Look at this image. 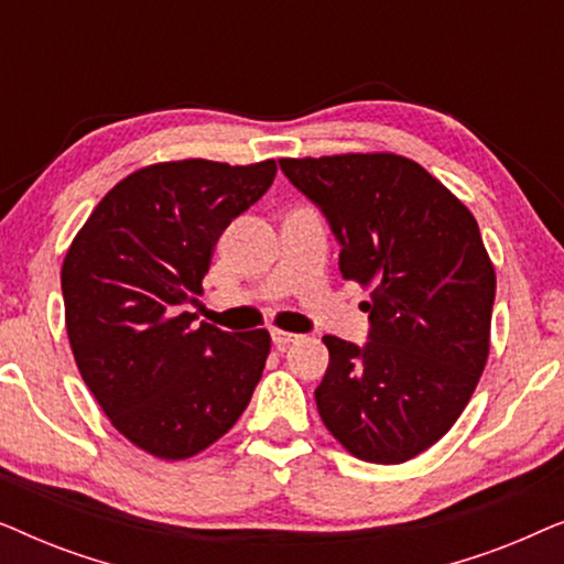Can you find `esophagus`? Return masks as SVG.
Returning <instances> with one entry per match:
<instances>
[{"instance_id": "obj_1", "label": "esophagus", "mask_w": 564, "mask_h": 564, "mask_svg": "<svg viewBox=\"0 0 564 564\" xmlns=\"http://www.w3.org/2000/svg\"><path fill=\"white\" fill-rule=\"evenodd\" d=\"M272 341L276 349H284V346L297 341V334H290V330H280V328H272Z\"/></svg>"}]
</instances>
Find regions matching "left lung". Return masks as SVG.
Returning <instances> with one entry per match:
<instances>
[{"instance_id":"obj_1","label":"left lung","mask_w":564,"mask_h":564,"mask_svg":"<svg viewBox=\"0 0 564 564\" xmlns=\"http://www.w3.org/2000/svg\"><path fill=\"white\" fill-rule=\"evenodd\" d=\"M280 166L326 215L344 280L369 288V341L323 336L321 419L354 457L413 459L454 426L488 361L496 269L477 220L426 169L395 153Z\"/></svg>"}]
</instances>
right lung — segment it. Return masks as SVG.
<instances>
[{
	"label": "right lung",
	"instance_id": "add662e5",
	"mask_svg": "<svg viewBox=\"0 0 564 564\" xmlns=\"http://www.w3.org/2000/svg\"><path fill=\"white\" fill-rule=\"evenodd\" d=\"M251 166L187 159L138 169L102 197L61 269L76 367L128 442L195 457L241 419L264 372V328L228 334L187 311L213 246L272 187Z\"/></svg>",
	"mask_w": 564,
	"mask_h": 564
}]
</instances>
